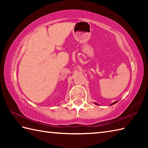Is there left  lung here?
I'll list each match as a JSON object with an SVG mask.
<instances>
[{
	"label": "left lung",
	"mask_w": 148,
	"mask_h": 148,
	"mask_svg": "<svg viewBox=\"0 0 148 148\" xmlns=\"http://www.w3.org/2000/svg\"><path fill=\"white\" fill-rule=\"evenodd\" d=\"M116 102H118V101H116V102H113L112 103H111V105H113V104H114V103H116ZM95 103V104H96V105H99V104H98V103Z\"/></svg>",
	"instance_id": "1"
}]
</instances>
